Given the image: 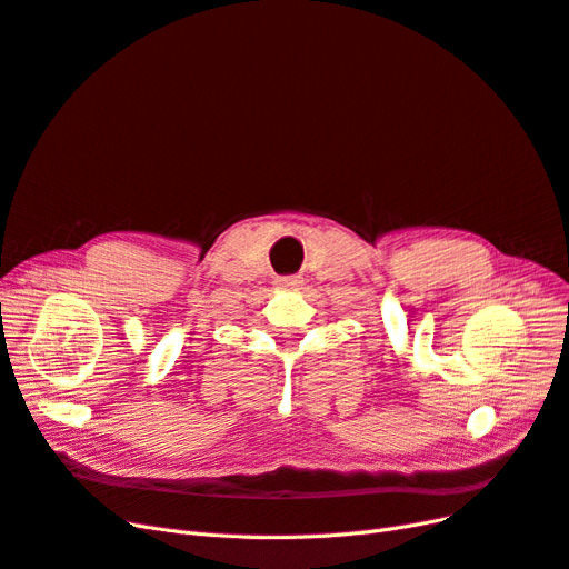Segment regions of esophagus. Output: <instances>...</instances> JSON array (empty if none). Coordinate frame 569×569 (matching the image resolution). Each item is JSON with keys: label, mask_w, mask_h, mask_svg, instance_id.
I'll return each instance as SVG.
<instances>
[{"label": "esophagus", "mask_w": 569, "mask_h": 569, "mask_svg": "<svg viewBox=\"0 0 569 569\" xmlns=\"http://www.w3.org/2000/svg\"><path fill=\"white\" fill-rule=\"evenodd\" d=\"M303 280L299 278V274H284V278H278V287H284V289H295L299 287Z\"/></svg>", "instance_id": "esophagus-1"}]
</instances>
